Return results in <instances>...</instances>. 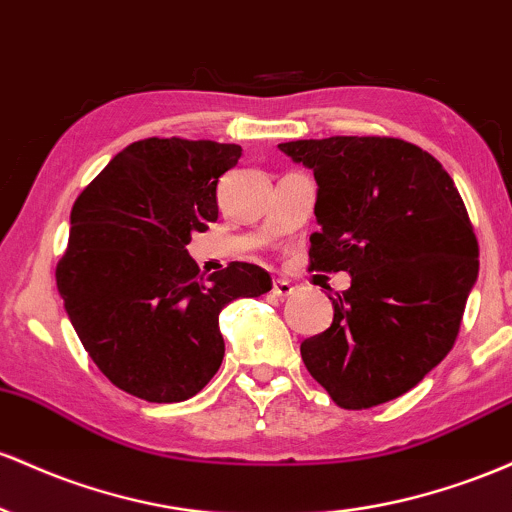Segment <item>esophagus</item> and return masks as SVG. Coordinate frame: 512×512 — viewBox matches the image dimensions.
<instances>
[{
	"mask_svg": "<svg viewBox=\"0 0 512 512\" xmlns=\"http://www.w3.org/2000/svg\"><path fill=\"white\" fill-rule=\"evenodd\" d=\"M292 290H295V287L287 283V280H275L273 283V295H278V297H287Z\"/></svg>",
	"mask_w": 512,
	"mask_h": 512,
	"instance_id": "1",
	"label": "esophagus"
}]
</instances>
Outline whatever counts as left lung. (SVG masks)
<instances>
[{"label":"left lung","instance_id":"left-lung-1","mask_svg":"<svg viewBox=\"0 0 512 512\" xmlns=\"http://www.w3.org/2000/svg\"><path fill=\"white\" fill-rule=\"evenodd\" d=\"M278 147L319 186L309 271L350 273L329 329L302 341L304 365L341 409L396 399L455 346L479 273L462 195L438 159L396 137Z\"/></svg>","mask_w":512,"mask_h":512}]
</instances>
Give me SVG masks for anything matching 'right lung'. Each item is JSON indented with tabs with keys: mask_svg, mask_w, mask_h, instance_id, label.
Segmentation results:
<instances>
[{
	"mask_svg": "<svg viewBox=\"0 0 512 512\" xmlns=\"http://www.w3.org/2000/svg\"><path fill=\"white\" fill-rule=\"evenodd\" d=\"M239 157V145L147 137L74 203L57 290L86 353L123 392L157 404L191 399L225 358L222 309L271 290V275L239 261L200 283L186 251L193 229L217 220V179Z\"/></svg>",
	"mask_w": 512,
	"mask_h": 512,
	"instance_id": "right-lung-1",
	"label": "right lung"
}]
</instances>
